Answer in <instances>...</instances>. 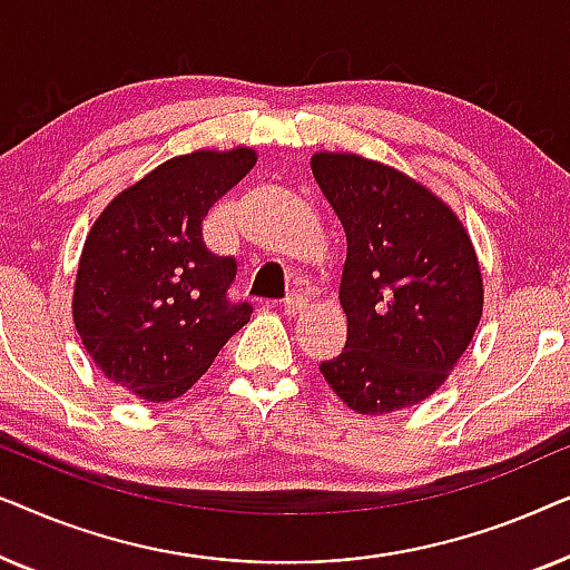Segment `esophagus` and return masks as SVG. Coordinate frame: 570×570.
I'll return each mask as SVG.
<instances>
[{
    "mask_svg": "<svg viewBox=\"0 0 570 570\" xmlns=\"http://www.w3.org/2000/svg\"><path fill=\"white\" fill-rule=\"evenodd\" d=\"M306 308H308V301L303 298V295H291V298L285 301V314H287V316H301V314H306Z\"/></svg>",
    "mask_w": 570,
    "mask_h": 570,
    "instance_id": "1",
    "label": "esophagus"
}]
</instances>
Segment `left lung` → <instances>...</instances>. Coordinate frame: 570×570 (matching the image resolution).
Masks as SVG:
<instances>
[{
    "label": "left lung",
    "instance_id": "left-lung-1",
    "mask_svg": "<svg viewBox=\"0 0 570 570\" xmlns=\"http://www.w3.org/2000/svg\"><path fill=\"white\" fill-rule=\"evenodd\" d=\"M311 170L347 238V342L318 371L357 415L420 404L480 324L485 287L470 233L428 186L379 160L324 150Z\"/></svg>",
    "mask_w": 570,
    "mask_h": 570
}]
</instances>
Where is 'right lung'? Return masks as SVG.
Segmentation results:
<instances>
[{
    "instance_id": "right-lung-1",
    "label": "right lung",
    "mask_w": 570,
    "mask_h": 570,
    "mask_svg": "<svg viewBox=\"0 0 570 570\" xmlns=\"http://www.w3.org/2000/svg\"><path fill=\"white\" fill-rule=\"evenodd\" d=\"M256 166V150L176 155L108 202L85 238L72 318L100 373L145 402L197 384L252 318L230 303L233 256H215L202 220Z\"/></svg>"
}]
</instances>
